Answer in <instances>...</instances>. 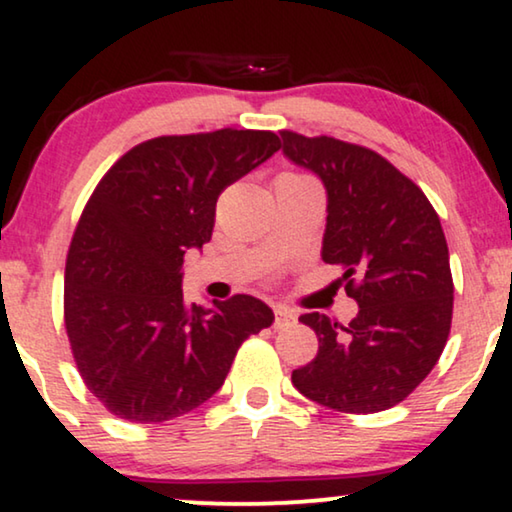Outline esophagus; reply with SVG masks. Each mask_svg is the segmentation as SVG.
Wrapping results in <instances>:
<instances>
[{"mask_svg":"<svg viewBox=\"0 0 512 512\" xmlns=\"http://www.w3.org/2000/svg\"><path fill=\"white\" fill-rule=\"evenodd\" d=\"M296 312L289 310V307L284 305H277L275 307V328H289L296 324Z\"/></svg>","mask_w":512,"mask_h":512,"instance_id":"esophagus-1","label":"esophagus"}]
</instances>
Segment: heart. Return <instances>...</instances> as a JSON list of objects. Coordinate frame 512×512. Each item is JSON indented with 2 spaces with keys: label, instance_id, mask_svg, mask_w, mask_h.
I'll list each match as a JSON object with an SVG mask.
<instances>
[{
  "label": "heart",
  "instance_id": "b5f03b06",
  "mask_svg": "<svg viewBox=\"0 0 512 512\" xmlns=\"http://www.w3.org/2000/svg\"><path fill=\"white\" fill-rule=\"evenodd\" d=\"M293 177H296V174H293Z\"/></svg>",
  "mask_w": 512,
  "mask_h": 512
}]
</instances>
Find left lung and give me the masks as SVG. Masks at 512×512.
<instances>
[{"label":"left lung","mask_w":512,"mask_h":512,"mask_svg":"<svg viewBox=\"0 0 512 512\" xmlns=\"http://www.w3.org/2000/svg\"><path fill=\"white\" fill-rule=\"evenodd\" d=\"M284 156L324 181L321 258L345 270L359 303L347 326L310 312L319 352L293 370L300 394L338 412L394 408L443 354L452 324L450 251L436 209L415 181L366 146L282 130Z\"/></svg>","instance_id":"8db88e82"}]
</instances>
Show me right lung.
I'll use <instances>...</instances> for the list:
<instances>
[{"label":"right lung","mask_w":512,"mask_h":512,"mask_svg":"<svg viewBox=\"0 0 512 512\" xmlns=\"http://www.w3.org/2000/svg\"><path fill=\"white\" fill-rule=\"evenodd\" d=\"M268 130L223 128L142 142L83 207L65 265V328L76 368L111 415L135 424L209 401L237 349L275 314L237 293L188 305L181 265L212 240L216 200L279 151Z\"/></svg>","instance_id":"1"}]
</instances>
